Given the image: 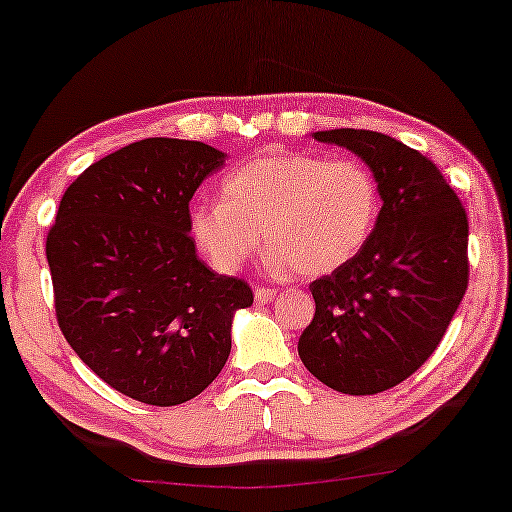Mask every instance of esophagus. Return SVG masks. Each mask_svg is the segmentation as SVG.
<instances>
[{
	"mask_svg": "<svg viewBox=\"0 0 512 512\" xmlns=\"http://www.w3.org/2000/svg\"><path fill=\"white\" fill-rule=\"evenodd\" d=\"M276 298V288H264V286H257L255 288V300L257 303H272Z\"/></svg>",
	"mask_w": 512,
	"mask_h": 512,
	"instance_id": "esophagus-1",
	"label": "esophagus"
}]
</instances>
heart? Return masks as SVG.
Returning <instances> with one entry per match:
<instances>
[{
    "mask_svg": "<svg viewBox=\"0 0 512 512\" xmlns=\"http://www.w3.org/2000/svg\"><path fill=\"white\" fill-rule=\"evenodd\" d=\"M381 195L357 159L264 155L221 181V202L193 209L197 248L219 272H238L260 248L274 272L324 276L367 245L379 221Z\"/></svg>",
    "mask_w": 512,
    "mask_h": 512,
    "instance_id": "b5f03b06",
    "label": "heart"
}]
</instances>
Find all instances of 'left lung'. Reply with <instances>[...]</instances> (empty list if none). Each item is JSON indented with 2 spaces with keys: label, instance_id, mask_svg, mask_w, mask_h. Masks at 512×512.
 Returning a JSON list of instances; mask_svg holds the SVG:
<instances>
[{
  "label": "left lung",
  "instance_id": "obj_1",
  "mask_svg": "<svg viewBox=\"0 0 512 512\" xmlns=\"http://www.w3.org/2000/svg\"><path fill=\"white\" fill-rule=\"evenodd\" d=\"M355 152L384 200L372 238L348 264L310 283L315 317L298 355L329 389L372 396L434 353L470 281L467 214L432 159L391 135L317 131Z\"/></svg>",
  "mask_w": 512,
  "mask_h": 512
}]
</instances>
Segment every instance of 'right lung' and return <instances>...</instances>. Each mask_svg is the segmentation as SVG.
Here are the masks:
<instances>
[{
	"mask_svg": "<svg viewBox=\"0 0 512 512\" xmlns=\"http://www.w3.org/2000/svg\"><path fill=\"white\" fill-rule=\"evenodd\" d=\"M226 155L197 140L145 138L80 174L47 233L54 310L80 360L123 396L186 403L219 377L243 279L195 255L190 200Z\"/></svg>",
	"mask_w": 512,
	"mask_h": 512,
	"instance_id": "obj_1",
	"label": "right lung"
}]
</instances>
